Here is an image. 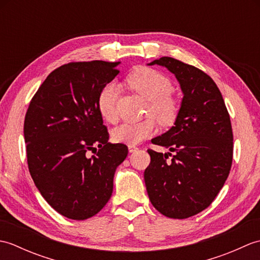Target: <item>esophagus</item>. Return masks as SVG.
<instances>
[{"label":"esophagus","instance_id":"34e87169","mask_svg":"<svg viewBox=\"0 0 260 260\" xmlns=\"http://www.w3.org/2000/svg\"><path fill=\"white\" fill-rule=\"evenodd\" d=\"M139 150V148H137L136 146H134V145H128V151L131 152V153H133V152H135V151H137Z\"/></svg>","mask_w":260,"mask_h":260}]
</instances>
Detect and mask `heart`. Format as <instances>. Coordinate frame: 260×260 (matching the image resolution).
Instances as JSON below:
<instances>
[{"label": "heart", "instance_id": "1", "mask_svg": "<svg viewBox=\"0 0 260 260\" xmlns=\"http://www.w3.org/2000/svg\"><path fill=\"white\" fill-rule=\"evenodd\" d=\"M127 84L148 101L146 115L155 117L163 125L173 123L179 108L178 104L171 97L173 85L167 77L154 69L140 68L127 77ZM117 96L118 87L114 82L105 85L98 93V112L109 123H115L118 117ZM155 132L156 123L153 118L137 123L125 121L113 129V139L118 143L136 145L155 134Z\"/></svg>", "mask_w": 260, "mask_h": 260}]
</instances>
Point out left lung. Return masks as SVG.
<instances>
[{"label":"left lung","instance_id":"left-lung-1","mask_svg":"<svg viewBox=\"0 0 260 260\" xmlns=\"http://www.w3.org/2000/svg\"><path fill=\"white\" fill-rule=\"evenodd\" d=\"M148 64L174 74L183 98L174 126L152 140L174 154L147 150V194L165 217L186 219L208 208L228 178L234 153L230 116L219 88L202 70L171 57Z\"/></svg>","mask_w":260,"mask_h":260}]
</instances>
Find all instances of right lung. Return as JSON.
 Here are the masks:
<instances>
[{"label":"right lung","mask_w":260,"mask_h":260,"mask_svg":"<svg viewBox=\"0 0 260 260\" xmlns=\"http://www.w3.org/2000/svg\"><path fill=\"white\" fill-rule=\"evenodd\" d=\"M118 64H63L42 82L26 110L23 132L32 180L45 200L69 219H88L106 206L116 168L128 154L126 145L108 142L97 108L98 93L118 75Z\"/></svg>","instance_id":"1"}]
</instances>
